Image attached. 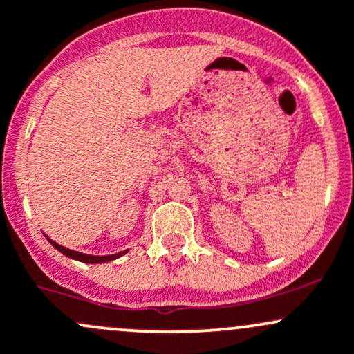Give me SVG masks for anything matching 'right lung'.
Wrapping results in <instances>:
<instances>
[{"label": "right lung", "mask_w": 354, "mask_h": 354, "mask_svg": "<svg viewBox=\"0 0 354 354\" xmlns=\"http://www.w3.org/2000/svg\"><path fill=\"white\" fill-rule=\"evenodd\" d=\"M47 239H48V241H50V245L54 246L55 250H59L60 253H64V254H66V257H69V258H74V260H77V261H84V263H104V261L115 260V258L121 257V254H124V253L128 252V250H124V252H120V253H115V254H108V257H94V254L79 253V252H74V250L66 248V246L57 245V243L52 241L50 238H47Z\"/></svg>", "instance_id": "obj_1"}]
</instances>
